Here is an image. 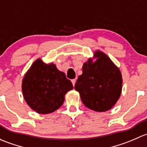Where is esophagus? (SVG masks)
Here are the masks:
<instances>
[{
  "instance_id": "34e87169",
  "label": "esophagus",
  "mask_w": 147,
  "mask_h": 147,
  "mask_svg": "<svg viewBox=\"0 0 147 147\" xmlns=\"http://www.w3.org/2000/svg\"><path fill=\"white\" fill-rule=\"evenodd\" d=\"M71 82H72V84H73V86H75L76 82V79H72L71 80Z\"/></svg>"
}]
</instances>
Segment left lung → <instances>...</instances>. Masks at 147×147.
Wrapping results in <instances>:
<instances>
[{
  "mask_svg": "<svg viewBox=\"0 0 147 147\" xmlns=\"http://www.w3.org/2000/svg\"><path fill=\"white\" fill-rule=\"evenodd\" d=\"M83 74L75 84L85 106L96 112L110 110L120 97L122 74L110 57L96 50L82 67Z\"/></svg>",
  "mask_w": 147,
  "mask_h": 147,
  "instance_id": "left-lung-1",
  "label": "left lung"
}]
</instances>
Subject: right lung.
Segmentation results:
<instances>
[{"mask_svg":"<svg viewBox=\"0 0 147 147\" xmlns=\"http://www.w3.org/2000/svg\"><path fill=\"white\" fill-rule=\"evenodd\" d=\"M73 89L72 83L53 63L37 59L24 76L22 94L27 104L40 114H49L62 105L65 95Z\"/></svg>","mask_w":147,"mask_h":147,"instance_id":"right-lung-1","label":"right lung"}]
</instances>
